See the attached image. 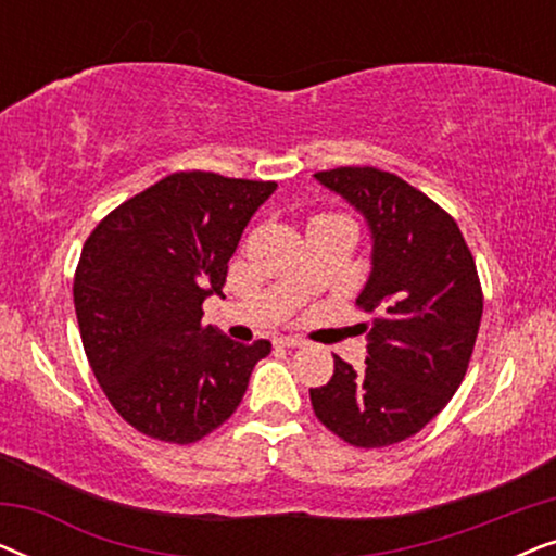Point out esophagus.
<instances>
[{
  "label": "esophagus",
  "instance_id": "34e87169",
  "mask_svg": "<svg viewBox=\"0 0 556 556\" xmlns=\"http://www.w3.org/2000/svg\"><path fill=\"white\" fill-rule=\"evenodd\" d=\"M276 344L278 346H303L306 341L299 339V337H280V339H276Z\"/></svg>",
  "mask_w": 556,
  "mask_h": 556
}]
</instances>
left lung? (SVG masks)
Instances as JSON below:
<instances>
[{
  "mask_svg": "<svg viewBox=\"0 0 556 556\" xmlns=\"http://www.w3.org/2000/svg\"><path fill=\"white\" fill-rule=\"evenodd\" d=\"M364 217L371 270L356 303L369 314L367 362L333 354V377L311 390L318 420L356 447L420 432L466 377L483 314L473 255L455 219L420 189L375 166L314 174Z\"/></svg>",
  "mask_w": 556,
  "mask_h": 556,
  "instance_id": "left-lung-1",
  "label": "left lung"
}]
</instances>
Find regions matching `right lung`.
<instances>
[{
    "label": "right lung",
    "instance_id": "obj_1",
    "mask_svg": "<svg viewBox=\"0 0 556 556\" xmlns=\"http://www.w3.org/2000/svg\"><path fill=\"white\" fill-rule=\"evenodd\" d=\"M276 181L212 172L169 174L90 232L73 301L90 369L128 425L187 445L219 428L248 390L270 341L227 339L202 326L223 295L227 263Z\"/></svg>",
    "mask_w": 556,
    "mask_h": 556
}]
</instances>
